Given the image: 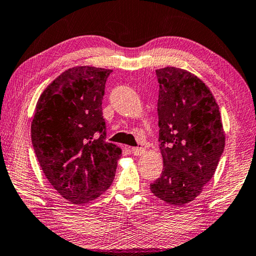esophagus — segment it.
<instances>
[{"label":"esophagus","instance_id":"1","mask_svg":"<svg viewBox=\"0 0 256 256\" xmlns=\"http://www.w3.org/2000/svg\"><path fill=\"white\" fill-rule=\"evenodd\" d=\"M131 151L134 156H142L146 152V150L144 148H132Z\"/></svg>","mask_w":256,"mask_h":256}]
</instances>
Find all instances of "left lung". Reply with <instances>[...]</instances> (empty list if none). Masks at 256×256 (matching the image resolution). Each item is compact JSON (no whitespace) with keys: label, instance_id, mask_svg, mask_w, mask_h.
<instances>
[{"label":"left lung","instance_id":"8db88e82","mask_svg":"<svg viewBox=\"0 0 256 256\" xmlns=\"http://www.w3.org/2000/svg\"><path fill=\"white\" fill-rule=\"evenodd\" d=\"M159 84V142L164 170L150 190L183 206L202 192L224 149L218 104L204 82L182 68L156 70Z\"/></svg>","mask_w":256,"mask_h":256}]
</instances>
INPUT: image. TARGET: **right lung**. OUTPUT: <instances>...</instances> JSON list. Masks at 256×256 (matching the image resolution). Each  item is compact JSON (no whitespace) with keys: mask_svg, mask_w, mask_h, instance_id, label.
I'll list each match as a JSON object with an SVG mask.
<instances>
[{"mask_svg":"<svg viewBox=\"0 0 256 256\" xmlns=\"http://www.w3.org/2000/svg\"><path fill=\"white\" fill-rule=\"evenodd\" d=\"M112 70L76 66L38 99L32 142L50 185L73 204L97 198L114 180L122 150L106 138L105 84Z\"/></svg>","mask_w":256,"mask_h":256,"instance_id":"1","label":"right lung"}]
</instances>
